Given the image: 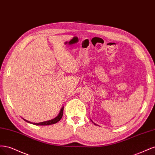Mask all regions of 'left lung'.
Instances as JSON below:
<instances>
[{
  "label": "left lung",
  "instance_id": "obj_1",
  "mask_svg": "<svg viewBox=\"0 0 155 155\" xmlns=\"http://www.w3.org/2000/svg\"><path fill=\"white\" fill-rule=\"evenodd\" d=\"M95 125H96V124H95Z\"/></svg>",
  "mask_w": 155,
  "mask_h": 155
}]
</instances>
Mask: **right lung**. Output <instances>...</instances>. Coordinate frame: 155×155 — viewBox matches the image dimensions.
<instances>
[{"label":"right lung","mask_w":155,"mask_h":155,"mask_svg":"<svg viewBox=\"0 0 155 155\" xmlns=\"http://www.w3.org/2000/svg\"><path fill=\"white\" fill-rule=\"evenodd\" d=\"M63 109H64V107H63L61 108V109L60 110V112L59 114H58V116L56 117V118H55L53 120H49V121H43V122H40V123H31V122H30V121H28V120H25V119H23L25 121H26V122H28V123H30V124H34V125H51V124H56L57 122H58V121L61 119L62 116H63Z\"/></svg>","instance_id":"1"}]
</instances>
